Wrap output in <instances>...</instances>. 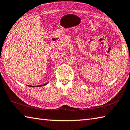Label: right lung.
Wrapping results in <instances>:
<instances>
[{
    "label": "right lung",
    "mask_w": 130,
    "mask_h": 130,
    "mask_svg": "<svg viewBox=\"0 0 130 130\" xmlns=\"http://www.w3.org/2000/svg\"><path fill=\"white\" fill-rule=\"evenodd\" d=\"M47 83H46V84H43V85H38V86H37V87H42V86H45V85H46L47 84ZM28 87H32V86H31V85H28ZM35 87H36V86H35Z\"/></svg>",
    "instance_id": "add662e5"
}]
</instances>
